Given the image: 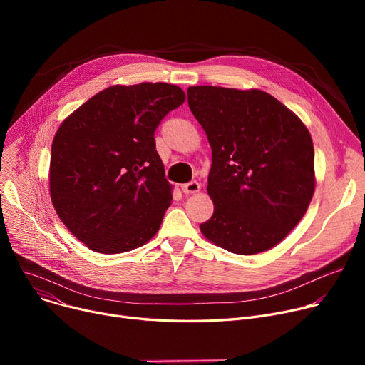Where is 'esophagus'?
<instances>
[{
    "instance_id": "34e87169",
    "label": "esophagus",
    "mask_w": 365,
    "mask_h": 365,
    "mask_svg": "<svg viewBox=\"0 0 365 365\" xmlns=\"http://www.w3.org/2000/svg\"><path fill=\"white\" fill-rule=\"evenodd\" d=\"M200 189H201V185L197 180H192V182H187L185 185H182V190L186 195L197 194V192H200Z\"/></svg>"
}]
</instances>
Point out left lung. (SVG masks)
Instances as JSON below:
<instances>
[{
	"label": "left lung",
	"instance_id": "left-lung-1",
	"mask_svg": "<svg viewBox=\"0 0 365 365\" xmlns=\"http://www.w3.org/2000/svg\"><path fill=\"white\" fill-rule=\"evenodd\" d=\"M190 112L212 146L207 192L215 213L202 235L235 255L281 242L315 190L314 143L296 113L262 90L187 88Z\"/></svg>",
	"mask_w": 365,
	"mask_h": 365
}]
</instances>
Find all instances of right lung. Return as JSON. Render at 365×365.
Masks as SVG:
<instances>
[{
	"label": "right lung",
	"mask_w": 365,
	"mask_h": 365,
	"mask_svg": "<svg viewBox=\"0 0 365 365\" xmlns=\"http://www.w3.org/2000/svg\"><path fill=\"white\" fill-rule=\"evenodd\" d=\"M185 99L180 87L167 83L112 86L57 130L50 158L51 202L90 250L130 252L158 232L173 197L153 134Z\"/></svg>",
	"instance_id": "add662e5"
}]
</instances>
